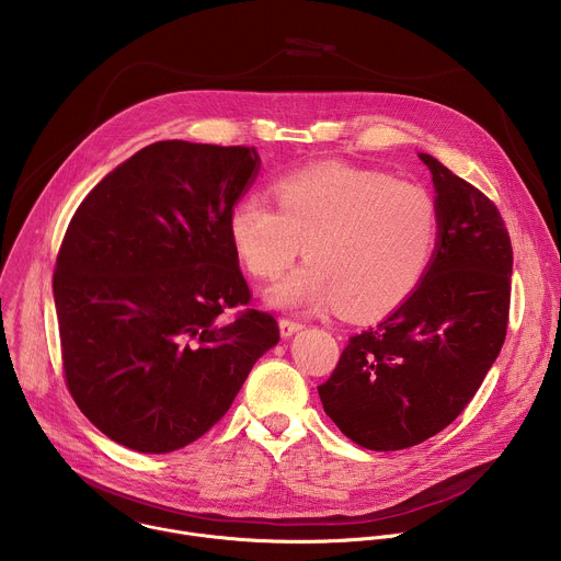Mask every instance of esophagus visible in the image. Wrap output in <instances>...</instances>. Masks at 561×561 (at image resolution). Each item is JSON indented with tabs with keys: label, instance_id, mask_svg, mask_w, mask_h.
<instances>
[{
	"label": "esophagus",
	"instance_id": "esophagus-1",
	"mask_svg": "<svg viewBox=\"0 0 561 561\" xmlns=\"http://www.w3.org/2000/svg\"><path fill=\"white\" fill-rule=\"evenodd\" d=\"M301 329H304V324L295 322V319H288V317L279 319V333H282V337H290V335H295Z\"/></svg>",
	"mask_w": 561,
	"mask_h": 561
}]
</instances>
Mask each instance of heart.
<instances>
[{
    "instance_id": "heart-1",
    "label": "heart",
    "mask_w": 561,
    "mask_h": 561,
    "mask_svg": "<svg viewBox=\"0 0 561 561\" xmlns=\"http://www.w3.org/2000/svg\"><path fill=\"white\" fill-rule=\"evenodd\" d=\"M264 195L239 199L230 242L260 279L282 275L306 247L310 264L271 290L279 306H340L359 317L397 308L428 273L439 208L428 188L381 171L322 164L284 175Z\"/></svg>"
}]
</instances>
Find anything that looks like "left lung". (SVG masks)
Listing matches in <instances>:
<instances>
[{"mask_svg":"<svg viewBox=\"0 0 561 561\" xmlns=\"http://www.w3.org/2000/svg\"><path fill=\"white\" fill-rule=\"evenodd\" d=\"M431 169L439 244L411 297L351 337L317 386L327 415L368 450H402L444 431L482 386L506 340L513 247L497 206L420 152Z\"/></svg>","mask_w":561,"mask_h":561,"instance_id":"1","label":"left lung"}]
</instances>
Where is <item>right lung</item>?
Returning a JSON list of instances; mask_svg holds the SVG:
<instances>
[{
  "instance_id": "1",
  "label": "right lung",
  "mask_w": 561,
  "mask_h": 561,
  "mask_svg": "<svg viewBox=\"0 0 561 561\" xmlns=\"http://www.w3.org/2000/svg\"><path fill=\"white\" fill-rule=\"evenodd\" d=\"M260 169L249 146L154 141L75 210L53 293L66 386L106 437L171 453L210 431L279 342L251 308L228 217ZM247 305L230 323L224 309Z\"/></svg>"
}]
</instances>
